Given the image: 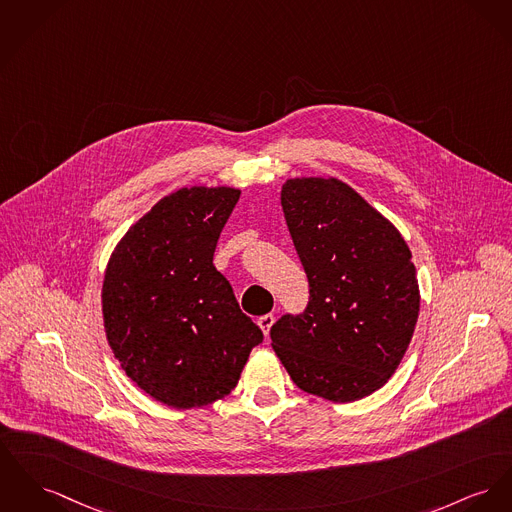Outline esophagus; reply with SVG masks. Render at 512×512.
<instances>
[{"instance_id": "obj_1", "label": "esophagus", "mask_w": 512, "mask_h": 512, "mask_svg": "<svg viewBox=\"0 0 512 512\" xmlns=\"http://www.w3.org/2000/svg\"><path fill=\"white\" fill-rule=\"evenodd\" d=\"M273 322H275L273 314H264V316H260V318H258V326H260V330L264 332V336H268V334H270Z\"/></svg>"}]
</instances>
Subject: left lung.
<instances>
[{"mask_svg":"<svg viewBox=\"0 0 512 512\" xmlns=\"http://www.w3.org/2000/svg\"><path fill=\"white\" fill-rule=\"evenodd\" d=\"M281 207L310 299L303 314L273 324V351L308 394L361 400L396 373L417 324L421 295L408 242L334 176L285 180Z\"/></svg>","mask_w":512,"mask_h":512,"instance_id":"1","label":"left lung"}]
</instances>
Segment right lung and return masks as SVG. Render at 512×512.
<instances>
[{"mask_svg":"<svg viewBox=\"0 0 512 512\" xmlns=\"http://www.w3.org/2000/svg\"><path fill=\"white\" fill-rule=\"evenodd\" d=\"M239 188L192 186L153 205L114 246L104 270L106 341L122 371L174 409L223 400L262 330L215 270Z\"/></svg>","mask_w":512,"mask_h":512,"instance_id":"1","label":"right lung"}]
</instances>
